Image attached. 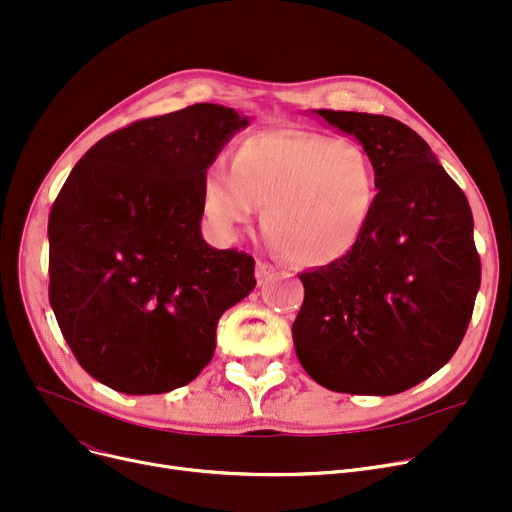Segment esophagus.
<instances>
[{"label":"esophagus","mask_w":512,"mask_h":512,"mask_svg":"<svg viewBox=\"0 0 512 512\" xmlns=\"http://www.w3.org/2000/svg\"><path fill=\"white\" fill-rule=\"evenodd\" d=\"M276 272H278L276 267H274V265H270V263H265V261H259V263H257V267H255V276H257L259 280L272 278Z\"/></svg>","instance_id":"1"}]
</instances>
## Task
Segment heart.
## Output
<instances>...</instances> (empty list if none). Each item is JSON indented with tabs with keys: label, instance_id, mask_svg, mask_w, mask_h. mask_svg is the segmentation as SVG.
Instances as JSON below:
<instances>
[{
	"label": "heart",
	"instance_id": "obj_1",
	"mask_svg": "<svg viewBox=\"0 0 512 512\" xmlns=\"http://www.w3.org/2000/svg\"><path fill=\"white\" fill-rule=\"evenodd\" d=\"M378 172L369 153L309 130H263L242 141L232 170L205 172L201 203L222 238H236L257 205L263 230L299 265L326 267L351 255L378 209Z\"/></svg>",
	"mask_w": 512,
	"mask_h": 512
}]
</instances>
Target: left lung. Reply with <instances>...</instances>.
Here are the masks:
<instances>
[{
  "instance_id": "1",
  "label": "left lung",
  "mask_w": 512,
  "mask_h": 512,
  "mask_svg": "<svg viewBox=\"0 0 512 512\" xmlns=\"http://www.w3.org/2000/svg\"><path fill=\"white\" fill-rule=\"evenodd\" d=\"M311 114L369 153L380 199L351 255L299 276L297 357L334 392H405L452 359L471 321L481 263L469 201L407 124L361 112Z\"/></svg>"
}]
</instances>
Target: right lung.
Returning <instances> with one entry per match:
<instances>
[{"label":"right lung","instance_id":"right-lung-1","mask_svg":"<svg viewBox=\"0 0 512 512\" xmlns=\"http://www.w3.org/2000/svg\"><path fill=\"white\" fill-rule=\"evenodd\" d=\"M249 118L218 103L134 122L95 143L49 213V305L76 361L122 394L191 384L253 257L203 240V178Z\"/></svg>","mask_w":512,"mask_h":512}]
</instances>
